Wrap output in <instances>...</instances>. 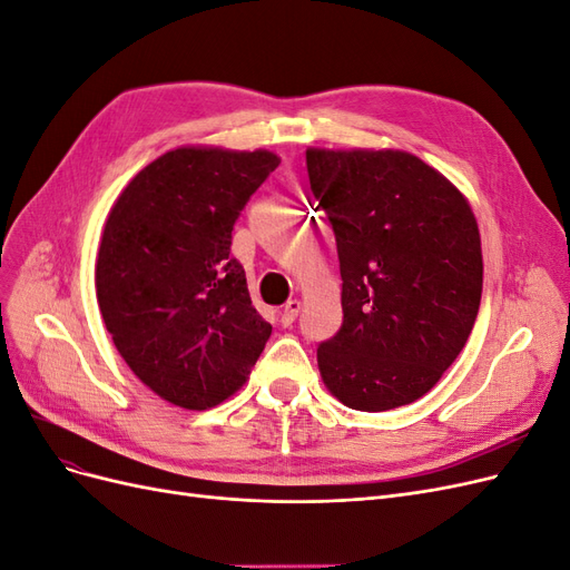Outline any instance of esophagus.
<instances>
[{
  "instance_id": "1",
  "label": "esophagus",
  "mask_w": 570,
  "mask_h": 570,
  "mask_svg": "<svg viewBox=\"0 0 570 570\" xmlns=\"http://www.w3.org/2000/svg\"><path fill=\"white\" fill-rule=\"evenodd\" d=\"M299 308H302V302H297V299H289V302L281 308V312H278L281 323H283L285 327L295 323V318L299 316Z\"/></svg>"
}]
</instances>
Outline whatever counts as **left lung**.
<instances>
[{"instance_id":"8db88e82","label":"left lung","mask_w":570,"mask_h":570,"mask_svg":"<svg viewBox=\"0 0 570 570\" xmlns=\"http://www.w3.org/2000/svg\"><path fill=\"white\" fill-rule=\"evenodd\" d=\"M306 168L342 275V327L318 347L323 383L356 411L416 402L454 364L480 308L471 204L402 149L308 147Z\"/></svg>"}]
</instances>
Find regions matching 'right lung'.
<instances>
[{"label": "right lung", "mask_w": 570, "mask_h": 570, "mask_svg": "<svg viewBox=\"0 0 570 570\" xmlns=\"http://www.w3.org/2000/svg\"><path fill=\"white\" fill-rule=\"evenodd\" d=\"M268 149L187 145L147 164L114 202L95 287L130 371L168 404L202 411L245 385L271 337L252 306L233 226L271 170Z\"/></svg>", "instance_id": "obj_1"}]
</instances>
